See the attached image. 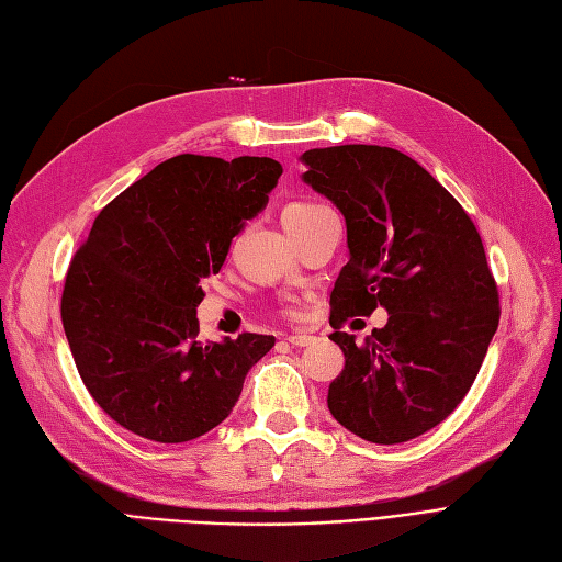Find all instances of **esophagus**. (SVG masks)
I'll return each instance as SVG.
<instances>
[{"instance_id": "34e87169", "label": "esophagus", "mask_w": 562, "mask_h": 562, "mask_svg": "<svg viewBox=\"0 0 562 562\" xmlns=\"http://www.w3.org/2000/svg\"><path fill=\"white\" fill-rule=\"evenodd\" d=\"M314 340V336H307V333H291V336H285V342H291L295 347H305Z\"/></svg>"}]
</instances>
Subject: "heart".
<instances>
[{"label":"heart","mask_w":562,"mask_h":562,"mask_svg":"<svg viewBox=\"0 0 562 562\" xmlns=\"http://www.w3.org/2000/svg\"><path fill=\"white\" fill-rule=\"evenodd\" d=\"M324 210H328V207L322 205V203L297 201V203H291V205L283 207L281 220H307V217H314V215H318V212H324Z\"/></svg>","instance_id":"1"}]
</instances>
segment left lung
Masks as SVG:
<instances>
[{
	"mask_svg": "<svg viewBox=\"0 0 562 562\" xmlns=\"http://www.w3.org/2000/svg\"><path fill=\"white\" fill-rule=\"evenodd\" d=\"M302 162V179L342 212L350 248L330 293L328 338L345 369L328 408L367 442H408L461 404L496 333L502 310L482 238L402 150L345 144L305 150ZM375 306L389 324L359 346L341 326Z\"/></svg>",
	"mask_w": 562,
	"mask_h": 562,
	"instance_id": "left-lung-1",
	"label": "left lung"
}]
</instances>
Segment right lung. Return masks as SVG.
Returning a JSON list of instances; mask_svg holds the SVG:
<instances>
[{
  "label": "right lung",
  "mask_w": 562,
  "mask_h": 562,
  "mask_svg": "<svg viewBox=\"0 0 562 562\" xmlns=\"http://www.w3.org/2000/svg\"><path fill=\"white\" fill-rule=\"evenodd\" d=\"M271 158L181 154L105 205L66 274L60 318L85 387L120 426L189 442L232 414L274 336L199 340L203 281L277 187Z\"/></svg>",
  "instance_id": "obj_1"
}]
</instances>
